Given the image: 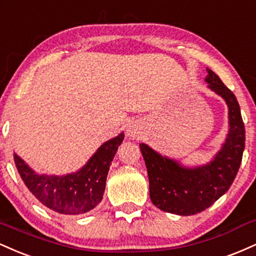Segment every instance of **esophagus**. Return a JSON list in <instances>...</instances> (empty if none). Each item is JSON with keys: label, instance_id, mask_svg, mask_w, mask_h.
I'll return each mask as SVG.
<instances>
[{"label": "esophagus", "instance_id": "1", "mask_svg": "<svg viewBox=\"0 0 256 256\" xmlns=\"http://www.w3.org/2000/svg\"><path fill=\"white\" fill-rule=\"evenodd\" d=\"M141 134V130H140V127L139 124H136V123H130V124L128 126L127 128V135L130 139H136V138H139Z\"/></svg>", "mask_w": 256, "mask_h": 256}]
</instances>
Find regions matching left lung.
Here are the masks:
<instances>
[{"instance_id": "8db88e82", "label": "left lung", "mask_w": 256, "mask_h": 256, "mask_svg": "<svg viewBox=\"0 0 256 256\" xmlns=\"http://www.w3.org/2000/svg\"><path fill=\"white\" fill-rule=\"evenodd\" d=\"M208 88L228 105L229 132L217 154L207 164L186 166L140 144L150 182V198L159 210L178 216L202 212L229 190L244 151L246 130L238 102L219 76L206 68Z\"/></svg>"}]
</instances>
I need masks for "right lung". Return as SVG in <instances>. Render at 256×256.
I'll list each match as a JSON object with an SVG mask.
<instances>
[{
  "instance_id": "add662e5",
  "label": "right lung",
  "mask_w": 256,
  "mask_h": 256,
  "mask_svg": "<svg viewBox=\"0 0 256 256\" xmlns=\"http://www.w3.org/2000/svg\"><path fill=\"white\" fill-rule=\"evenodd\" d=\"M123 139L122 132L105 141L82 168L66 175L36 172L16 153L14 162L25 186L39 202L61 214L79 216L91 211L103 199L111 162Z\"/></svg>"
}]
</instances>
